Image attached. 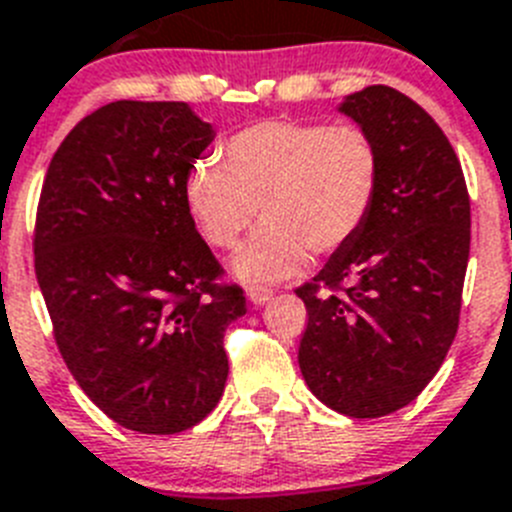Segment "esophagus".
Returning <instances> with one entry per match:
<instances>
[{
	"label": "esophagus",
	"instance_id": "obj_1",
	"mask_svg": "<svg viewBox=\"0 0 512 512\" xmlns=\"http://www.w3.org/2000/svg\"><path fill=\"white\" fill-rule=\"evenodd\" d=\"M270 299H273V291H268V288H250V291H247V301H250L252 306H257V309L268 304Z\"/></svg>",
	"mask_w": 512,
	"mask_h": 512
}]
</instances>
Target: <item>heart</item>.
Masks as SVG:
<instances>
[{
    "label": "heart",
    "instance_id": "1",
    "mask_svg": "<svg viewBox=\"0 0 512 512\" xmlns=\"http://www.w3.org/2000/svg\"><path fill=\"white\" fill-rule=\"evenodd\" d=\"M381 154L371 133L324 121H262L234 133L224 167L201 159L185 177V206L203 239L231 250L257 221L265 226L231 257V275L252 288L304 273L311 252L332 255L371 219Z\"/></svg>",
    "mask_w": 512,
    "mask_h": 512
}]
</instances>
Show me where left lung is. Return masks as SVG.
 Listing matches in <instances>:
<instances>
[{
  "label": "left lung",
  "instance_id": "8db88e82",
  "mask_svg": "<svg viewBox=\"0 0 512 512\" xmlns=\"http://www.w3.org/2000/svg\"><path fill=\"white\" fill-rule=\"evenodd\" d=\"M337 113L376 141L381 188L361 234L296 291L309 311L299 366L335 412L384 417L430 384L459 330L469 193L446 133L399 90L373 84Z\"/></svg>",
  "mask_w": 512,
  "mask_h": 512
}]
</instances>
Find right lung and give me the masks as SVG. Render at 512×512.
<instances>
[{"mask_svg": "<svg viewBox=\"0 0 512 512\" xmlns=\"http://www.w3.org/2000/svg\"><path fill=\"white\" fill-rule=\"evenodd\" d=\"M216 131L188 102L118 100L71 128L46 172L35 275L71 376L136 433L193 428L219 404L239 288L185 206Z\"/></svg>", "mask_w": 512, "mask_h": 512, "instance_id": "1", "label": "right lung"}]
</instances>
